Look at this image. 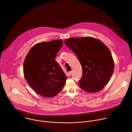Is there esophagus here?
<instances>
[{"instance_id": "1", "label": "esophagus", "mask_w": 132, "mask_h": 132, "mask_svg": "<svg viewBox=\"0 0 132 132\" xmlns=\"http://www.w3.org/2000/svg\"><path fill=\"white\" fill-rule=\"evenodd\" d=\"M71 73H72V72H71V71H69V72H68V75H69V76H70V75H71Z\"/></svg>"}]
</instances>
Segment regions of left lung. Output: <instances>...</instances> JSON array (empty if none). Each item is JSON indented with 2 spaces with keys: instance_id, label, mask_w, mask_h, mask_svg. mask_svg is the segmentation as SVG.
Wrapping results in <instances>:
<instances>
[{
  "instance_id": "8db88e82",
  "label": "left lung",
  "mask_w": 132,
  "mask_h": 132,
  "mask_svg": "<svg viewBox=\"0 0 132 132\" xmlns=\"http://www.w3.org/2000/svg\"><path fill=\"white\" fill-rule=\"evenodd\" d=\"M65 43L81 63V89L91 93L102 90L114 71V61L109 48L100 40L92 37L71 38L66 39Z\"/></svg>"
}]
</instances>
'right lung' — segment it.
<instances>
[{"label":"right lung","instance_id":"obj_1","mask_svg":"<svg viewBox=\"0 0 132 132\" xmlns=\"http://www.w3.org/2000/svg\"><path fill=\"white\" fill-rule=\"evenodd\" d=\"M63 43L61 39L39 42L24 60V78L34 91L43 97H54L65 84L67 76L55 61Z\"/></svg>","mask_w":132,"mask_h":132}]
</instances>
